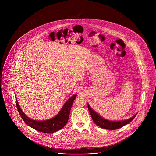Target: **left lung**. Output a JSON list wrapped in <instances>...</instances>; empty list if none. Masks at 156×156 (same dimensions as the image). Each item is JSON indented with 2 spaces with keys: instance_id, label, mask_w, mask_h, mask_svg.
Here are the masks:
<instances>
[{
  "instance_id": "obj_1",
  "label": "left lung",
  "mask_w": 156,
  "mask_h": 156,
  "mask_svg": "<svg viewBox=\"0 0 156 156\" xmlns=\"http://www.w3.org/2000/svg\"><path fill=\"white\" fill-rule=\"evenodd\" d=\"M87 107H88V110L89 112L90 113V115L92 117L93 120L94 121V122L99 127L104 128V129H119L123 126H125V125L129 123L133 119L135 118V117L136 116L137 114L136 115H135L133 117H132L131 118L127 119L126 120H123V121H110L108 120H106L104 118H102L101 116H100L98 113H96L95 111H94L91 107L90 106V105L87 104Z\"/></svg>"
}]
</instances>
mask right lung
I'll list each match as a JSON object with an SVG mask.
<instances>
[{"mask_svg":"<svg viewBox=\"0 0 156 156\" xmlns=\"http://www.w3.org/2000/svg\"><path fill=\"white\" fill-rule=\"evenodd\" d=\"M76 97V95L75 94L66 101L60 110V112L55 117L44 121H37L28 117L20 108L16 99L15 101L18 112L27 125L37 131L46 133H52L61 129L67 123L72 105Z\"/></svg>","mask_w":156,"mask_h":156,"instance_id":"1","label":"right lung"}]
</instances>
